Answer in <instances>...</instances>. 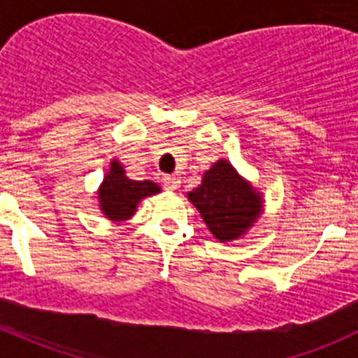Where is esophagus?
<instances>
[{
	"mask_svg": "<svg viewBox=\"0 0 358 358\" xmlns=\"http://www.w3.org/2000/svg\"><path fill=\"white\" fill-rule=\"evenodd\" d=\"M164 188L170 189V192H173V189L179 188V177H176V176L164 177Z\"/></svg>",
	"mask_w": 358,
	"mask_h": 358,
	"instance_id": "34e87169",
	"label": "esophagus"
}]
</instances>
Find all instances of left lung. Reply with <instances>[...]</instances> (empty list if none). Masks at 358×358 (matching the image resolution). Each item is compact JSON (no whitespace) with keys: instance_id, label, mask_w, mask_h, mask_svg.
<instances>
[{"instance_id":"obj_1","label":"left lung","mask_w":358,"mask_h":358,"mask_svg":"<svg viewBox=\"0 0 358 358\" xmlns=\"http://www.w3.org/2000/svg\"><path fill=\"white\" fill-rule=\"evenodd\" d=\"M188 201L218 242L238 240L264 211V197L227 159H218L204 172L202 182L188 192Z\"/></svg>"}]
</instances>
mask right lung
I'll return each mask as SVG.
<instances>
[{
	"mask_svg": "<svg viewBox=\"0 0 358 358\" xmlns=\"http://www.w3.org/2000/svg\"><path fill=\"white\" fill-rule=\"evenodd\" d=\"M161 192V186L152 181H134L125 176V166L118 159L110 161V166L98 188V204L103 217L110 222H125L138 210L143 199Z\"/></svg>",
	"mask_w": 358,
	"mask_h": 358,
	"instance_id": "1",
	"label": "right lung"
}]
</instances>
